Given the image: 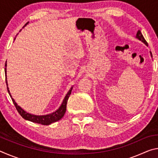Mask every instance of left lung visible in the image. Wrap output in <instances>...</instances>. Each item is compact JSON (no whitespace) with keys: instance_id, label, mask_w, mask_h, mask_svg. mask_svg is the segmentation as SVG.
<instances>
[{"instance_id":"obj_1","label":"left lung","mask_w":158,"mask_h":158,"mask_svg":"<svg viewBox=\"0 0 158 158\" xmlns=\"http://www.w3.org/2000/svg\"><path fill=\"white\" fill-rule=\"evenodd\" d=\"M136 37H137V39L139 40H141V42H143V43L145 44L146 45H147V46H148V43H147V42L146 41V40L144 39L143 35H142V33H141L140 31H138L137 33V35H136ZM151 56H152V53H151Z\"/></svg>"}]
</instances>
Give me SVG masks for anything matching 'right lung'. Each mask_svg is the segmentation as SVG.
I'll use <instances>...</instances> for the list:
<instances>
[{
    "label": "right lung",
    "instance_id": "add662e5",
    "mask_svg": "<svg viewBox=\"0 0 158 158\" xmlns=\"http://www.w3.org/2000/svg\"><path fill=\"white\" fill-rule=\"evenodd\" d=\"M28 23V22L26 23L23 27H25V26L27 25ZM5 81H6L7 91H8L10 96L12 98V100L13 102V103H14V105L15 106L16 109H17V111L19 112V114L21 116H22L23 118L27 120V121H30L31 122L36 123L44 125H50L51 123H52L56 122V121H59V120L62 118L64 116V114H65V111H66L67 103H68V98L69 97V95H70V94H71L72 90H73V87L71 88L70 90H69V91L68 92V93H67L65 98H64V100L63 101L62 104H61V105L60 106V107L58 108L56 111L53 112V113H52V114H47V115H42V116H37V115H33V114H29V113H28V112H26V111L23 110L22 108L20 107V106L17 105V102H16L15 101L14 99L12 98V95L10 93L9 88H8V86H7V75H6V74H7V70H6L7 61L5 62Z\"/></svg>",
    "mask_w": 158,
    "mask_h": 158
}]
</instances>
